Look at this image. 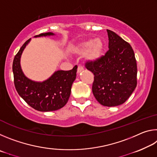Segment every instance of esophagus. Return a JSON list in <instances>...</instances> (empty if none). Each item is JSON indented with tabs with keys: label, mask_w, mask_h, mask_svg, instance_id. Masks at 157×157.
I'll use <instances>...</instances> for the list:
<instances>
[{
	"label": "esophagus",
	"mask_w": 157,
	"mask_h": 157,
	"mask_svg": "<svg viewBox=\"0 0 157 157\" xmlns=\"http://www.w3.org/2000/svg\"><path fill=\"white\" fill-rule=\"evenodd\" d=\"M83 71H84V68L82 67V66H78V74L80 73Z\"/></svg>",
	"instance_id": "obj_1"
}]
</instances>
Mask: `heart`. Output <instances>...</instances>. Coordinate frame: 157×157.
Here are the masks:
<instances>
[{
    "mask_svg": "<svg viewBox=\"0 0 157 157\" xmlns=\"http://www.w3.org/2000/svg\"><path fill=\"white\" fill-rule=\"evenodd\" d=\"M105 48V43L102 39L97 37L79 42L72 49V52L79 56L85 55L91 62L98 60L102 56Z\"/></svg>",
    "mask_w": 157,
    "mask_h": 157,
    "instance_id": "heart-1",
    "label": "heart"
}]
</instances>
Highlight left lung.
<instances>
[{
  "label": "left lung",
  "instance_id": "obj_1",
  "mask_svg": "<svg viewBox=\"0 0 157 157\" xmlns=\"http://www.w3.org/2000/svg\"><path fill=\"white\" fill-rule=\"evenodd\" d=\"M107 32L109 50L85 66L94 75L92 91L95 99L105 107H116L123 104L136 89L137 66L130 44L114 32Z\"/></svg>",
  "mask_w": 157,
  "mask_h": 157
}]
</instances>
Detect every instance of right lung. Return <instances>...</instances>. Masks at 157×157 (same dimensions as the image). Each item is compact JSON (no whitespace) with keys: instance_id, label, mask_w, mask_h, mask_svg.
Wrapping results in <instances>:
<instances>
[{"instance_id":"add662e5","label":"right lung","mask_w":157,"mask_h":157,"mask_svg":"<svg viewBox=\"0 0 157 157\" xmlns=\"http://www.w3.org/2000/svg\"><path fill=\"white\" fill-rule=\"evenodd\" d=\"M55 35L52 33H41L34 37ZM28 39L15 55L13 61L15 88L18 95L28 104L39 111H52L62 108L70 97L71 86L76 78L77 66L70 71H57L48 79L43 82H36L29 79L23 73L21 66V55Z\"/></svg>"}]
</instances>
